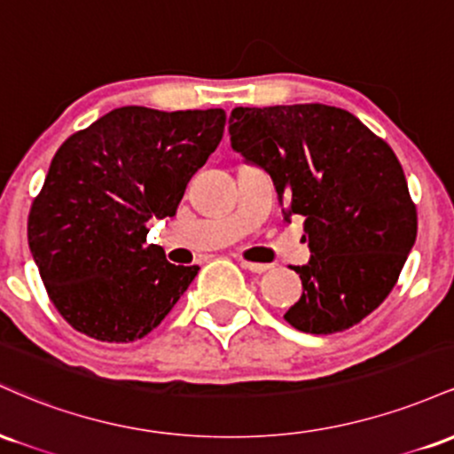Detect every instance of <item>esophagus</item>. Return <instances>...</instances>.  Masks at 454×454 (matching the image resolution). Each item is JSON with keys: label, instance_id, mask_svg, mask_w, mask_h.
I'll use <instances>...</instances> for the list:
<instances>
[{"label": "esophagus", "instance_id": "esophagus-1", "mask_svg": "<svg viewBox=\"0 0 454 454\" xmlns=\"http://www.w3.org/2000/svg\"><path fill=\"white\" fill-rule=\"evenodd\" d=\"M241 267L245 270H252V273H267V270L270 269V264L267 262H249V260H241Z\"/></svg>", "mask_w": 454, "mask_h": 454}]
</instances>
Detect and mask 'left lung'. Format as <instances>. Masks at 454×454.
<instances>
[{
  "label": "left lung",
  "instance_id": "left-lung-1",
  "mask_svg": "<svg viewBox=\"0 0 454 454\" xmlns=\"http://www.w3.org/2000/svg\"><path fill=\"white\" fill-rule=\"evenodd\" d=\"M231 143L273 176L286 215H303L311 260L286 322L311 335L346 331L382 305L416 241L395 151L352 113L326 104L234 108Z\"/></svg>",
  "mask_w": 454,
  "mask_h": 454
}]
</instances>
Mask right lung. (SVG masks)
<instances>
[{
    "mask_svg": "<svg viewBox=\"0 0 454 454\" xmlns=\"http://www.w3.org/2000/svg\"><path fill=\"white\" fill-rule=\"evenodd\" d=\"M222 108H114L57 149L27 220L51 303L98 341L143 340L168 316L198 267L147 243L151 217L175 215L192 175L217 149Z\"/></svg>",
    "mask_w": 454,
    "mask_h": 454,
    "instance_id": "add662e5",
    "label": "right lung"
}]
</instances>
